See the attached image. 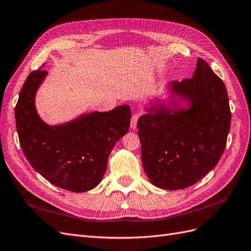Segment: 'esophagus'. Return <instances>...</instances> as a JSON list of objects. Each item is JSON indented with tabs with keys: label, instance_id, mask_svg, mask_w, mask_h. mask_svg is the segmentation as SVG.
I'll list each match as a JSON object with an SVG mask.
<instances>
[{
	"label": "esophagus",
	"instance_id": "1",
	"mask_svg": "<svg viewBox=\"0 0 251 251\" xmlns=\"http://www.w3.org/2000/svg\"><path fill=\"white\" fill-rule=\"evenodd\" d=\"M138 118H140V114H134V115L132 116L131 121H130V127H131V129H135V128H136V124H137Z\"/></svg>",
	"mask_w": 251,
	"mask_h": 251
}]
</instances>
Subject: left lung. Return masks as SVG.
I'll return each mask as SVG.
<instances>
[{
  "label": "left lung",
  "mask_w": 251,
  "mask_h": 251,
  "mask_svg": "<svg viewBox=\"0 0 251 251\" xmlns=\"http://www.w3.org/2000/svg\"><path fill=\"white\" fill-rule=\"evenodd\" d=\"M168 90V104L156 98L145 107L137 134L151 183L178 190L215 168L226 145L231 115L224 81L201 58L191 78L175 80Z\"/></svg>",
  "instance_id": "left-lung-1"
}]
</instances>
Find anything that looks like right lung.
<instances>
[{
  "mask_svg": "<svg viewBox=\"0 0 251 251\" xmlns=\"http://www.w3.org/2000/svg\"><path fill=\"white\" fill-rule=\"evenodd\" d=\"M48 71L38 69L26 77L15 106L20 144L27 161L43 178L60 188L85 192L95 188L106 171L108 155L128 132L129 105L83 114L59 125L40 119L36 93Z\"/></svg>",
  "mask_w": 251,
  "mask_h": 251,
  "instance_id": "add662e5",
  "label": "right lung"
}]
</instances>
